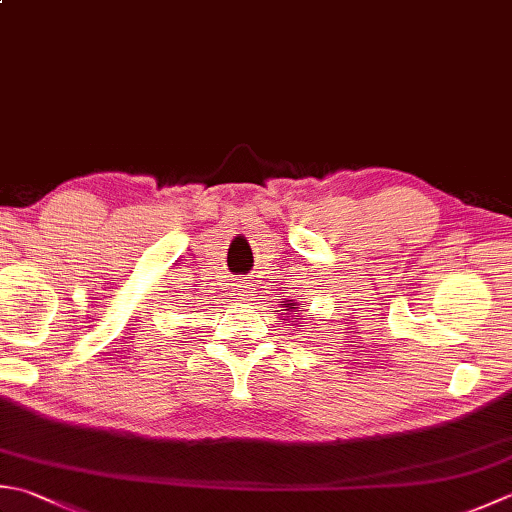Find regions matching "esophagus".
I'll list each match as a JSON object with an SVG mask.
<instances>
[{"label": "esophagus", "mask_w": 512, "mask_h": 512, "mask_svg": "<svg viewBox=\"0 0 512 512\" xmlns=\"http://www.w3.org/2000/svg\"><path fill=\"white\" fill-rule=\"evenodd\" d=\"M239 290H242V293H244L242 297H248V295H246V293H248V284H242V286H239Z\"/></svg>", "instance_id": "34e87169"}]
</instances>
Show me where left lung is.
<instances>
[{
	"mask_svg": "<svg viewBox=\"0 0 512 512\" xmlns=\"http://www.w3.org/2000/svg\"><path fill=\"white\" fill-rule=\"evenodd\" d=\"M290 302V299H288ZM290 308H295V304H284V310H290Z\"/></svg>",
	"mask_w": 512,
	"mask_h": 512,
	"instance_id": "left-lung-1",
	"label": "left lung"
}]
</instances>
